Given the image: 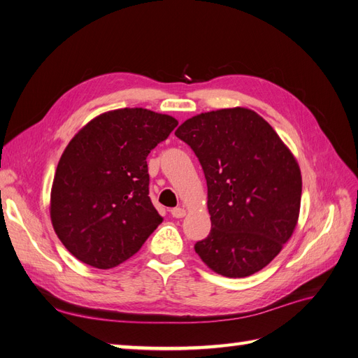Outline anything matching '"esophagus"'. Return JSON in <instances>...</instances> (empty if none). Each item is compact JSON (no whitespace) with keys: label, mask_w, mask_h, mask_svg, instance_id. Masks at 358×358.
<instances>
[{"label":"esophagus","mask_w":358,"mask_h":358,"mask_svg":"<svg viewBox=\"0 0 358 358\" xmlns=\"http://www.w3.org/2000/svg\"><path fill=\"white\" fill-rule=\"evenodd\" d=\"M187 215V210L183 209V208H175V209H171V216L173 218H183V216Z\"/></svg>","instance_id":"esophagus-1"}]
</instances>
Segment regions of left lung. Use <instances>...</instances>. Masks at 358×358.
Returning <instances> with one entry per match:
<instances>
[{
  "instance_id": "1",
  "label": "left lung",
  "mask_w": 358,
  "mask_h": 358,
  "mask_svg": "<svg viewBox=\"0 0 358 358\" xmlns=\"http://www.w3.org/2000/svg\"><path fill=\"white\" fill-rule=\"evenodd\" d=\"M175 134L196 152L208 182L212 229L196 252L227 278L259 272L296 230L301 201L296 157L246 107L196 115Z\"/></svg>"
}]
</instances>
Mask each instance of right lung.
Returning a JSON list of instances; mask_svg holds the SVG:
<instances>
[{"label": "right lung", "instance_id": "1", "mask_svg": "<svg viewBox=\"0 0 358 358\" xmlns=\"http://www.w3.org/2000/svg\"><path fill=\"white\" fill-rule=\"evenodd\" d=\"M176 125L173 116L125 107L95 116L70 140L52 183L50 221L79 262L116 267L162 222L146 157Z\"/></svg>", "mask_w": 358, "mask_h": 358}]
</instances>
